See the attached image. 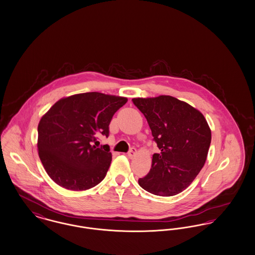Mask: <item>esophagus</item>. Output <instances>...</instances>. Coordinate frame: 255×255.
<instances>
[{
    "instance_id": "1",
    "label": "esophagus",
    "mask_w": 255,
    "mask_h": 255,
    "mask_svg": "<svg viewBox=\"0 0 255 255\" xmlns=\"http://www.w3.org/2000/svg\"><path fill=\"white\" fill-rule=\"evenodd\" d=\"M136 154H137V149L134 148V147L130 148V150L128 152V158H130V159L135 157Z\"/></svg>"
}]
</instances>
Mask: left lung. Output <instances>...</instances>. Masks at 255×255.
<instances>
[{"label":"left lung","mask_w":255,"mask_h":255,"mask_svg":"<svg viewBox=\"0 0 255 255\" xmlns=\"http://www.w3.org/2000/svg\"><path fill=\"white\" fill-rule=\"evenodd\" d=\"M160 149L151 159L148 174L138 183L147 192L174 196L201 172L211 143V130L201 111L172 96L134 98Z\"/></svg>","instance_id":"obj_1"}]
</instances>
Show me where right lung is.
I'll list each match as a JSON object with an SVG mask.
<instances>
[{
  "label": "right lung",
  "instance_id": "right-lung-1",
  "mask_svg": "<svg viewBox=\"0 0 255 255\" xmlns=\"http://www.w3.org/2000/svg\"><path fill=\"white\" fill-rule=\"evenodd\" d=\"M128 98L88 92L57 101L38 124L37 148L43 167L54 182L68 190L98 185L112 160L108 146L92 144L109 133V124Z\"/></svg>",
  "mask_w": 255,
  "mask_h": 255
}]
</instances>
